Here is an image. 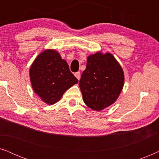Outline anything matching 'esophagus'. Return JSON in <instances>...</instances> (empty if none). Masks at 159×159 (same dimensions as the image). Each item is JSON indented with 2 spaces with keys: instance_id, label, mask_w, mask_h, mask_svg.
Instances as JSON below:
<instances>
[{
  "instance_id": "34e87169",
  "label": "esophagus",
  "mask_w": 159,
  "mask_h": 159,
  "mask_svg": "<svg viewBox=\"0 0 159 159\" xmlns=\"http://www.w3.org/2000/svg\"><path fill=\"white\" fill-rule=\"evenodd\" d=\"M75 76L76 77H77V79L78 80H80V77H81V75H80V71H77V72H76V73L75 74Z\"/></svg>"
}]
</instances>
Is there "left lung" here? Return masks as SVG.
I'll return each mask as SVG.
<instances>
[{
    "label": "left lung",
    "mask_w": 159,
    "mask_h": 159,
    "mask_svg": "<svg viewBox=\"0 0 159 159\" xmlns=\"http://www.w3.org/2000/svg\"><path fill=\"white\" fill-rule=\"evenodd\" d=\"M124 82L123 69L111 53L91 54L79 82L84 103L95 111L108 107L119 98Z\"/></svg>",
    "instance_id": "obj_1"
}]
</instances>
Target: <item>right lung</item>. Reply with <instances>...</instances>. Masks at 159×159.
I'll use <instances>...</instances> for the list:
<instances>
[{
  "mask_svg": "<svg viewBox=\"0 0 159 159\" xmlns=\"http://www.w3.org/2000/svg\"><path fill=\"white\" fill-rule=\"evenodd\" d=\"M34 92L41 100L53 105L78 80L69 70L66 61L53 49H47L37 56L30 69Z\"/></svg>",
  "mask_w": 159,
  "mask_h": 159,
  "instance_id": "add662e5",
  "label": "right lung"
}]
</instances>
